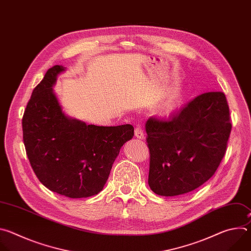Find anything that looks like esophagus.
I'll list each match as a JSON object with an SVG mask.
<instances>
[{
	"mask_svg": "<svg viewBox=\"0 0 251 251\" xmlns=\"http://www.w3.org/2000/svg\"><path fill=\"white\" fill-rule=\"evenodd\" d=\"M135 137L138 138V139H142V140L145 138L144 131L142 130L141 127H136V129H135Z\"/></svg>",
	"mask_w": 251,
	"mask_h": 251,
	"instance_id": "1",
	"label": "esophagus"
}]
</instances>
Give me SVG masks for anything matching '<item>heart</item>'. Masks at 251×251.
<instances>
[{
  "mask_svg": "<svg viewBox=\"0 0 251 251\" xmlns=\"http://www.w3.org/2000/svg\"><path fill=\"white\" fill-rule=\"evenodd\" d=\"M180 100V95L176 93L170 95L158 106V112L160 113V115L165 117L172 115L178 107Z\"/></svg>",
  "mask_w": 251,
  "mask_h": 251,
  "instance_id": "b5f03b06",
  "label": "heart"
}]
</instances>
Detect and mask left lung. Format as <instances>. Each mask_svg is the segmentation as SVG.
<instances>
[{
  "label": "left lung",
  "mask_w": 251,
  "mask_h": 251,
  "mask_svg": "<svg viewBox=\"0 0 251 251\" xmlns=\"http://www.w3.org/2000/svg\"><path fill=\"white\" fill-rule=\"evenodd\" d=\"M230 130L229 108L221 91L197 96L168 120L149 118L151 190L174 197L204 184L226 154Z\"/></svg>",
  "instance_id": "1"
}]
</instances>
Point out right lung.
Masks as SVG:
<instances>
[{
	"label": "right lung",
	"mask_w": 251,
	"mask_h": 251,
	"mask_svg": "<svg viewBox=\"0 0 251 251\" xmlns=\"http://www.w3.org/2000/svg\"><path fill=\"white\" fill-rule=\"evenodd\" d=\"M64 70L52 66L33 89L23 117L24 143L45 187L71 199L88 198L102 191L134 127L87 125L65 115L52 89Z\"/></svg>",
	"instance_id": "add662e5"
}]
</instances>
